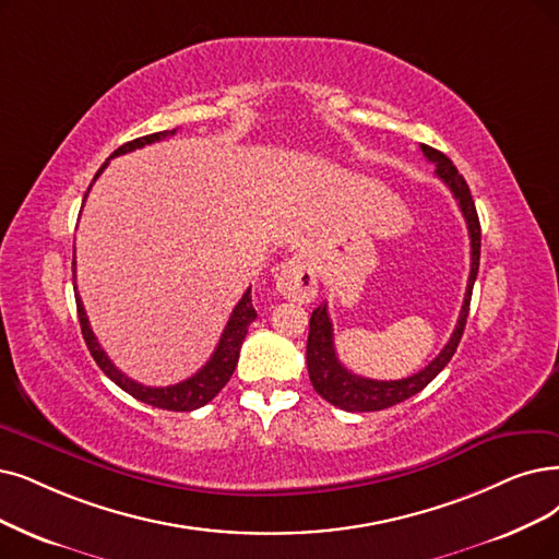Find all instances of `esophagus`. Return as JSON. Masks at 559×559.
<instances>
[{
	"label": "esophagus",
	"mask_w": 559,
	"mask_h": 559,
	"mask_svg": "<svg viewBox=\"0 0 559 559\" xmlns=\"http://www.w3.org/2000/svg\"><path fill=\"white\" fill-rule=\"evenodd\" d=\"M277 292L294 302H311L317 296V267L309 254L298 252L288 259L277 275Z\"/></svg>",
	"instance_id": "obj_1"
}]
</instances>
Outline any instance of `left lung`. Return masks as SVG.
Instances as JSON below:
<instances>
[{
  "label": "left lung",
  "mask_w": 559,
  "mask_h": 559,
  "mask_svg": "<svg viewBox=\"0 0 559 559\" xmlns=\"http://www.w3.org/2000/svg\"><path fill=\"white\" fill-rule=\"evenodd\" d=\"M421 153L427 155L429 163L436 165V174L440 181L452 190L454 199L459 202V209L465 217L467 234H471V277H467L463 307H461V314H459L452 337L448 344H444V348L421 371H417L408 378H401V381H373V378H362V376L348 371L340 362L337 353H334V340H332L334 334H332V321L328 317V305H319L314 311H311L309 337H307L309 381L325 401H330L332 406H337L348 413L383 411V408L396 406V404H401V401H406L413 394L421 392L444 367H448L452 355L456 353L461 334L465 330L467 309H471V298H473V286H475L477 271H479V248H481L479 217H477L471 188H467L465 178L459 174V169L452 165L448 155L427 146V144H421Z\"/></svg>",
  "instance_id": "1"
}]
</instances>
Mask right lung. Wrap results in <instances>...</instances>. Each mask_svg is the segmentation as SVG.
I'll list each match as a JSON object with an SVG mask.
<instances>
[{
  "label": "right lung",
  "instance_id": "obj_1",
  "mask_svg": "<svg viewBox=\"0 0 559 559\" xmlns=\"http://www.w3.org/2000/svg\"><path fill=\"white\" fill-rule=\"evenodd\" d=\"M174 132H176V128L174 130H163V132H153V135H144V138L132 140V142H126L123 146H119L115 153L109 155V160L117 158V155L142 148L146 144L171 138ZM109 160L103 163V167L94 176V181L103 174V169L107 167ZM88 190H92V186H88ZM88 190L84 192V199H86ZM73 280H75V248H73ZM73 288H78L75 282H73ZM75 302H78V319H80V328H82V337L86 342V348H88V353H92L96 365L103 369V373L109 378V381L117 383L123 392H128L130 396H135L138 401H144V404H148L153 408L176 411V413H188V411L206 406L209 401L229 383V378H231V373L238 365V353H240L245 334H248L250 323L257 319V311L252 307V288H248V292H245L242 298L238 300V305L234 307L231 317L225 325V332H222V337H219V344L211 355V360L202 369H199L194 376L186 378V381H181V383L167 385V388H148V385H142L138 381H132V378H128L126 373H121L115 365H111L107 353L100 348L92 325H88L86 311H84V305H82V298H80L78 292H75Z\"/></svg>",
  "mask_w": 559,
  "mask_h": 559
}]
</instances>
